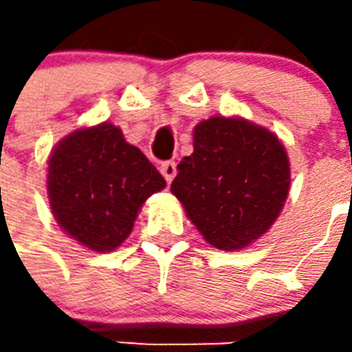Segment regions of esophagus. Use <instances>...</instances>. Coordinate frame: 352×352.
Wrapping results in <instances>:
<instances>
[{"mask_svg":"<svg viewBox=\"0 0 352 352\" xmlns=\"http://www.w3.org/2000/svg\"><path fill=\"white\" fill-rule=\"evenodd\" d=\"M160 171H162V175H164V179L168 181V183H171L173 181V177L177 175V164L175 162H164L160 166Z\"/></svg>","mask_w":352,"mask_h":352,"instance_id":"34e87169","label":"esophagus"}]
</instances>
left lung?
<instances>
[{
    "mask_svg": "<svg viewBox=\"0 0 352 352\" xmlns=\"http://www.w3.org/2000/svg\"><path fill=\"white\" fill-rule=\"evenodd\" d=\"M290 164L275 133L243 118L213 116L194 128V153L177 166L171 192L221 251L262 237L285 206Z\"/></svg>",
    "mask_w": 352,
    "mask_h": 352,
    "instance_id": "obj_1",
    "label": "left lung"
}]
</instances>
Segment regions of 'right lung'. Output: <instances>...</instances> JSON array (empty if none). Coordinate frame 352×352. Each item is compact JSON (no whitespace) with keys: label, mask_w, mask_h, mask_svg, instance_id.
<instances>
[{"label":"right lung","mask_w":352,"mask_h":352,"mask_svg":"<svg viewBox=\"0 0 352 352\" xmlns=\"http://www.w3.org/2000/svg\"><path fill=\"white\" fill-rule=\"evenodd\" d=\"M52 214L67 236L98 252L113 251L130 236L138 211L166 186L120 128L103 122L69 133L49 160Z\"/></svg>","instance_id":"1"}]
</instances>
